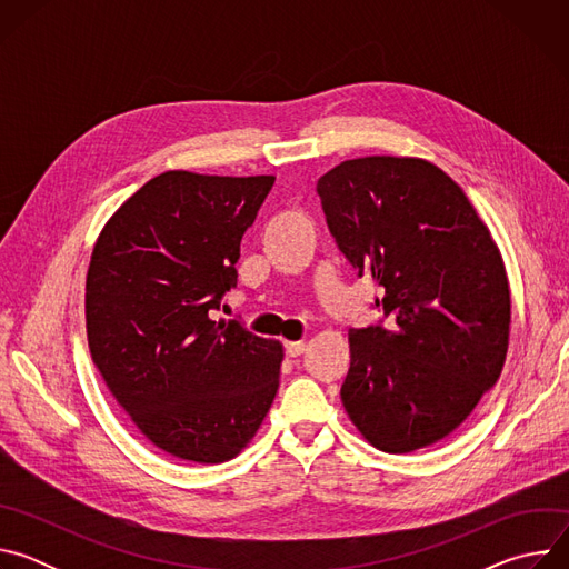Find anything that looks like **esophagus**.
Masks as SVG:
<instances>
[{
	"instance_id": "obj_1",
	"label": "esophagus",
	"mask_w": 569,
	"mask_h": 569,
	"mask_svg": "<svg viewBox=\"0 0 569 569\" xmlns=\"http://www.w3.org/2000/svg\"><path fill=\"white\" fill-rule=\"evenodd\" d=\"M306 351V342L303 340H299V342H286V353L290 356V358H297V356H301Z\"/></svg>"
}]
</instances>
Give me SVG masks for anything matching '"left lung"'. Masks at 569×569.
Masks as SVG:
<instances>
[{
    "label": "left lung",
    "instance_id": "left-lung-1",
    "mask_svg": "<svg viewBox=\"0 0 569 569\" xmlns=\"http://www.w3.org/2000/svg\"><path fill=\"white\" fill-rule=\"evenodd\" d=\"M338 248L369 274L387 329H351L342 405L378 450L455 432L505 367L511 292L502 254L463 189L421 157L347 159L317 180Z\"/></svg>",
    "mask_w": 569,
    "mask_h": 569
}]
</instances>
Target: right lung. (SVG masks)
Masks as SVG:
<instances>
[{
  "label": "right lung",
  "mask_w": 569,
  "mask_h": 569,
  "mask_svg": "<svg viewBox=\"0 0 569 569\" xmlns=\"http://www.w3.org/2000/svg\"><path fill=\"white\" fill-rule=\"evenodd\" d=\"M274 176L167 171L101 229L86 281L88 345L139 432L178 459L222 463L259 432L283 347L213 321L236 286L240 238Z\"/></svg>",
  "instance_id": "obj_1"
}]
</instances>
